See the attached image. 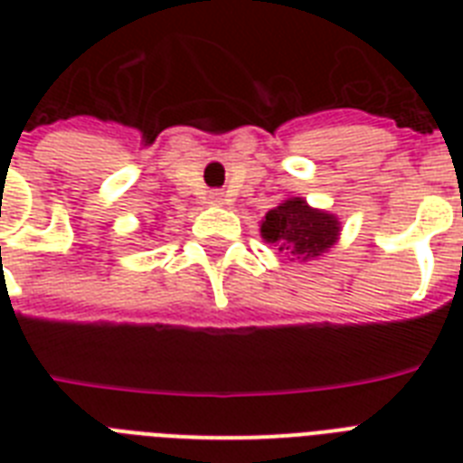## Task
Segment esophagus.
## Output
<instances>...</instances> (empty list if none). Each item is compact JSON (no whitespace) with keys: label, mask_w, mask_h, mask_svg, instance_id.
<instances>
[{"label":"esophagus","mask_w":463,"mask_h":463,"mask_svg":"<svg viewBox=\"0 0 463 463\" xmlns=\"http://www.w3.org/2000/svg\"><path fill=\"white\" fill-rule=\"evenodd\" d=\"M221 202H223V194H221V192H211L209 203H221Z\"/></svg>","instance_id":"34e87169"}]
</instances>
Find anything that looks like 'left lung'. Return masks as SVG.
<instances>
[{
  "label": "left lung",
  "instance_id": "obj_1",
  "mask_svg": "<svg viewBox=\"0 0 463 463\" xmlns=\"http://www.w3.org/2000/svg\"><path fill=\"white\" fill-rule=\"evenodd\" d=\"M261 238L298 261L322 257L338 240L341 223L326 211L312 209L303 196H290L261 221Z\"/></svg>",
  "mask_w": 463,
  "mask_h": 463
}]
</instances>
